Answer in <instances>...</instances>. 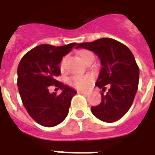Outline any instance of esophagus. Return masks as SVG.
Listing matches in <instances>:
<instances>
[{
  "label": "esophagus",
  "instance_id": "1",
  "mask_svg": "<svg viewBox=\"0 0 155 155\" xmlns=\"http://www.w3.org/2000/svg\"><path fill=\"white\" fill-rule=\"evenodd\" d=\"M78 94H82V95H89V93H88V92H85V91H78Z\"/></svg>",
  "mask_w": 155,
  "mask_h": 155
}]
</instances>
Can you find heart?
Listing matches in <instances>:
<instances>
[{"instance_id": "1", "label": "heart", "mask_w": 155, "mask_h": 155, "mask_svg": "<svg viewBox=\"0 0 155 155\" xmlns=\"http://www.w3.org/2000/svg\"><path fill=\"white\" fill-rule=\"evenodd\" d=\"M79 57L84 63L88 61L91 59H94V54L91 51L88 50H82L78 52ZM65 58H63L60 61V69L63 70L64 68ZM93 77L90 74L87 75H73L70 77L68 80V82L71 86L76 87L78 89H82V90H87L91 87L92 83Z\"/></svg>"}]
</instances>
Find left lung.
Instances as JSON below:
<instances>
[{
	"instance_id": "8db88e82",
	"label": "left lung",
	"mask_w": 155,
	"mask_h": 155,
	"mask_svg": "<svg viewBox=\"0 0 155 155\" xmlns=\"http://www.w3.org/2000/svg\"><path fill=\"white\" fill-rule=\"evenodd\" d=\"M77 48L95 52L101 59V69L95 85L105 91L101 102L91 106L93 114L100 120L114 123L131 108L139 83V67L127 46L112 38H104L91 42L80 43Z\"/></svg>"
}]
</instances>
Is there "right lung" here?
I'll list each match as a JSON object with an SVG mask.
<instances>
[{"mask_svg":"<svg viewBox=\"0 0 155 155\" xmlns=\"http://www.w3.org/2000/svg\"><path fill=\"white\" fill-rule=\"evenodd\" d=\"M75 46V42L62 46L40 45L27 52L18 64L17 85L21 100L28 114L41 126H56L68 115L77 92L56 78L60 75L59 64L63 56ZM51 85L63 90L62 93H50Z\"/></svg>","mask_w":155,"mask_h":155,"instance_id":"1","label":"right lung"}]
</instances>
